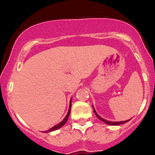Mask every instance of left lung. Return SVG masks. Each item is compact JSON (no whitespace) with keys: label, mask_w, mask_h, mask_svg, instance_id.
Here are the masks:
<instances>
[{"label":"left lung","mask_w":155,"mask_h":155,"mask_svg":"<svg viewBox=\"0 0 155 155\" xmlns=\"http://www.w3.org/2000/svg\"><path fill=\"white\" fill-rule=\"evenodd\" d=\"M93 109H94V112L95 115H97V118H99L100 120H101V121H104V123H106V124H110V125H119V124H124V123L127 122V121H129L130 120V119H129V120H127V121H120V122H114V121H107V120H105V119H104V118H101V117H100L99 115H97V112H96V111L94 110V107H93Z\"/></svg>","instance_id":"1"}]
</instances>
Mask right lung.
<instances>
[{"instance_id": "obj_1", "label": "right lung", "mask_w": 155, "mask_h": 155, "mask_svg": "<svg viewBox=\"0 0 155 155\" xmlns=\"http://www.w3.org/2000/svg\"><path fill=\"white\" fill-rule=\"evenodd\" d=\"M70 110H71V101H70V108H69V111L68 112V115H66V117L64 118V119L63 121H61V122L59 123L58 124H57V125L53 127H51V129L45 131V132H51V131H54V130H58V129H59V128H61L62 126L64 125V124L67 122V121H68V119L69 118V115H70Z\"/></svg>"}]
</instances>
